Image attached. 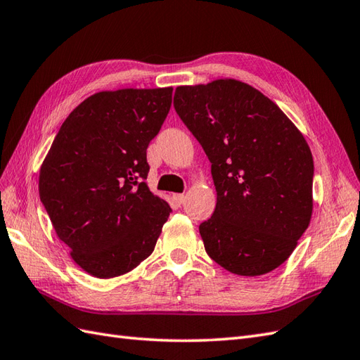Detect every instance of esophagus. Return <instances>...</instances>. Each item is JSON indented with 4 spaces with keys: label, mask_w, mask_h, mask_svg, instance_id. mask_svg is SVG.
Instances as JSON below:
<instances>
[{
    "label": "esophagus",
    "mask_w": 360,
    "mask_h": 360,
    "mask_svg": "<svg viewBox=\"0 0 360 360\" xmlns=\"http://www.w3.org/2000/svg\"><path fill=\"white\" fill-rule=\"evenodd\" d=\"M174 200H176L179 205H182V204H186L187 196L186 195H174Z\"/></svg>",
    "instance_id": "esophagus-1"
}]
</instances>
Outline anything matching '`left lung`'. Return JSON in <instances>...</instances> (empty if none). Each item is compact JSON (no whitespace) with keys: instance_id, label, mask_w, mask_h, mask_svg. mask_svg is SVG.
Wrapping results in <instances>:
<instances>
[{"instance_id":"8db88e82","label":"left lung","mask_w":360,"mask_h":360,"mask_svg":"<svg viewBox=\"0 0 360 360\" xmlns=\"http://www.w3.org/2000/svg\"><path fill=\"white\" fill-rule=\"evenodd\" d=\"M174 109L211 162L217 204L199 226L207 254L236 275L276 269L311 219L306 138L271 98L236 79L178 86Z\"/></svg>"}]
</instances>
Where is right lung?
Returning a JSON list of instances; mask_svg holds the SVG:
<instances>
[{
  "label": "right lung",
  "instance_id": "add662e5",
  "mask_svg": "<svg viewBox=\"0 0 360 360\" xmlns=\"http://www.w3.org/2000/svg\"><path fill=\"white\" fill-rule=\"evenodd\" d=\"M173 88L100 91L62 123L39 170V196L71 259L114 278L149 257L170 216L147 187L146 150L172 106Z\"/></svg>",
  "mask_w": 360,
  "mask_h": 360
}]
</instances>
